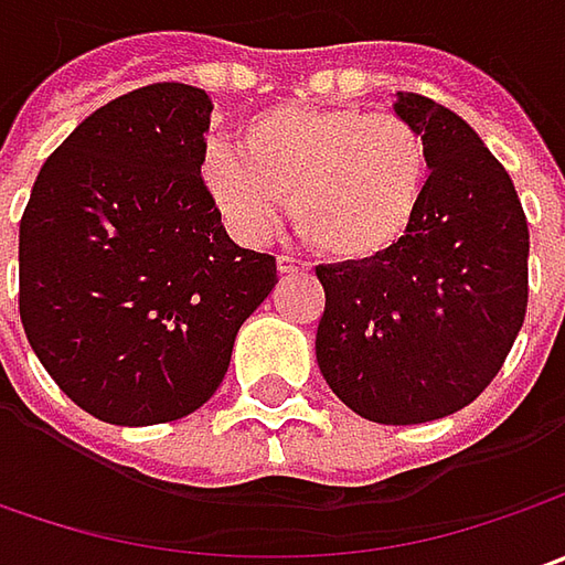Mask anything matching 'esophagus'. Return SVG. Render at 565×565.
Instances as JSON below:
<instances>
[{"label":"esophagus","mask_w":565,"mask_h":565,"mask_svg":"<svg viewBox=\"0 0 565 565\" xmlns=\"http://www.w3.org/2000/svg\"><path fill=\"white\" fill-rule=\"evenodd\" d=\"M311 267L305 264V260H298V257H289V254H279L276 257V273L279 276H295V273H308Z\"/></svg>","instance_id":"esophagus-1"}]
</instances>
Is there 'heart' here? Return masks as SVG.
I'll return each instance as SVG.
<instances>
[{"label": "heart", "instance_id": "1", "mask_svg": "<svg viewBox=\"0 0 565 565\" xmlns=\"http://www.w3.org/2000/svg\"><path fill=\"white\" fill-rule=\"evenodd\" d=\"M242 153L210 147L201 166L228 228L267 238L289 198L295 228L320 254L367 264L399 248L430 185L424 135L396 113L361 106H270L250 116Z\"/></svg>", "mask_w": 565, "mask_h": 565}]
</instances>
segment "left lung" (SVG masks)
<instances>
[{
    "mask_svg": "<svg viewBox=\"0 0 565 565\" xmlns=\"http://www.w3.org/2000/svg\"><path fill=\"white\" fill-rule=\"evenodd\" d=\"M393 109L427 141V198L399 248L317 267V364L361 418L424 424L478 399L510 355L529 308V223L466 119L418 94Z\"/></svg>",
    "mask_w": 565,
    "mask_h": 565,
    "instance_id": "8db88e82",
    "label": "left lung"
}]
</instances>
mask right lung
Segmentation results:
<instances>
[{
  "label": "right lung",
  "instance_id": "obj_1",
  "mask_svg": "<svg viewBox=\"0 0 565 565\" xmlns=\"http://www.w3.org/2000/svg\"><path fill=\"white\" fill-rule=\"evenodd\" d=\"M210 113L201 87L175 81L116 97L55 147L24 206V333L99 422L143 427L201 408L276 286V257L238 248L206 194Z\"/></svg>",
  "mask_w": 565,
  "mask_h": 565
}]
</instances>
